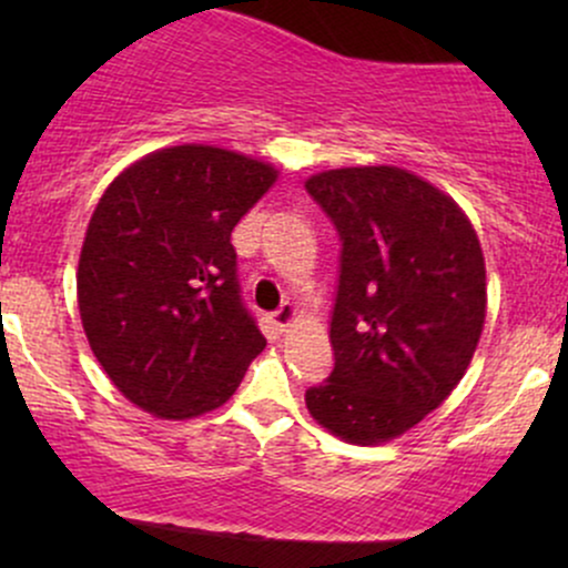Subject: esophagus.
Wrapping results in <instances>:
<instances>
[{
  "label": "esophagus",
  "instance_id": "esophagus-1",
  "mask_svg": "<svg viewBox=\"0 0 568 568\" xmlns=\"http://www.w3.org/2000/svg\"><path fill=\"white\" fill-rule=\"evenodd\" d=\"M293 321H296V306L293 304H283L275 315H272V325H275L277 334H285V331L291 328Z\"/></svg>",
  "mask_w": 568,
  "mask_h": 568
}]
</instances>
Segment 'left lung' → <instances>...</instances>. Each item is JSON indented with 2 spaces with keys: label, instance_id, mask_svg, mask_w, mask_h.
Returning a JSON list of instances; mask_svg holds the SVG:
<instances>
[{
  "label": "left lung",
  "instance_id": "left-lung-1",
  "mask_svg": "<svg viewBox=\"0 0 568 568\" xmlns=\"http://www.w3.org/2000/svg\"><path fill=\"white\" fill-rule=\"evenodd\" d=\"M306 192L342 240L334 371L304 400L336 438L376 446L440 406L486 321V264L462 207L393 165L338 168Z\"/></svg>",
  "mask_w": 568,
  "mask_h": 568
}]
</instances>
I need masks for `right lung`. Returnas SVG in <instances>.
Masks as SVG:
<instances>
[{"label": "right lung", "instance_id": "1", "mask_svg": "<svg viewBox=\"0 0 568 568\" xmlns=\"http://www.w3.org/2000/svg\"><path fill=\"white\" fill-rule=\"evenodd\" d=\"M277 171L184 143L133 162L98 200L77 302L90 349L160 419L224 406L266 338L240 296L232 230Z\"/></svg>", "mask_w": 568, "mask_h": 568}]
</instances>
